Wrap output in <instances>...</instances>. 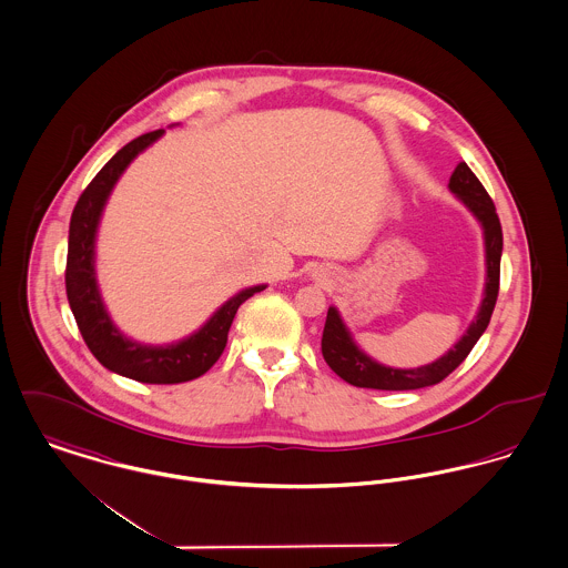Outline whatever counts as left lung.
I'll return each mask as SVG.
<instances>
[{"instance_id":"8db88e82","label":"left lung","mask_w":568,"mask_h":568,"mask_svg":"<svg viewBox=\"0 0 568 568\" xmlns=\"http://www.w3.org/2000/svg\"><path fill=\"white\" fill-rule=\"evenodd\" d=\"M449 190L474 212V216L480 220L484 226L486 292H484L480 313L476 322L469 326L467 335L435 363L417 369H393L372 361L367 354H363L354 346L337 308L331 306L326 315L324 333H322V356L339 378H344L354 387L383 389V392H408V389L433 387L440 381H445L469 356V352L478 344L481 333L490 322L497 294H499V265H501V248H504L501 222L495 212L493 199L484 190L480 179L474 175V171L465 162H460L449 176Z\"/></svg>"}]
</instances>
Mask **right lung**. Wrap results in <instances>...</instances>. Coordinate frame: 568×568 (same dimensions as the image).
Instances as JSON below:
<instances>
[{"label": "right lung", "mask_w": 568, "mask_h": 568, "mask_svg": "<svg viewBox=\"0 0 568 568\" xmlns=\"http://www.w3.org/2000/svg\"><path fill=\"white\" fill-rule=\"evenodd\" d=\"M162 133L164 130L149 131L128 142L88 183L71 216L64 283L78 328L88 349L103 367L138 383L176 385L203 376L219 361L237 308L253 294L265 290V285L240 292L226 305L220 306L199 333L169 348H146L133 344L112 326L99 298L92 267L97 224L116 179L123 175L131 160Z\"/></svg>", "instance_id": "add662e5"}]
</instances>
